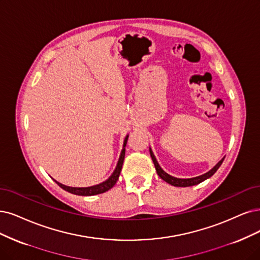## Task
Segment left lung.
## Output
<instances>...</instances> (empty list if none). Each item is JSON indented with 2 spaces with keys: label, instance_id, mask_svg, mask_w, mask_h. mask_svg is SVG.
I'll return each instance as SVG.
<instances>
[{
  "label": "left lung",
  "instance_id": "obj_1",
  "mask_svg": "<svg viewBox=\"0 0 260 260\" xmlns=\"http://www.w3.org/2000/svg\"><path fill=\"white\" fill-rule=\"evenodd\" d=\"M150 155H151V157H152L153 162H154V166H155L156 172H157V175L159 176V178L164 180L165 182H167V183H169V184H171V185H174V186H178V187H187V186L197 185V184L201 183V182H204L205 180L211 178V177H212V176L215 174L216 170L219 168V166L222 165V162H223V160H224V158H225V157H223L222 159H220V160L217 162V164H216L212 169L209 170L208 172H206V174H204V175L198 176V177H194V178L181 179V178L172 177V176H170L169 174H167V172H166L165 170L161 169V167H160L159 164H158V161L156 160L155 155L153 154V151H152L151 148H150Z\"/></svg>",
  "mask_w": 260,
  "mask_h": 260
}]
</instances>
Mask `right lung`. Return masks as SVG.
I'll return each mask as SVG.
<instances>
[{
    "mask_svg": "<svg viewBox=\"0 0 260 260\" xmlns=\"http://www.w3.org/2000/svg\"><path fill=\"white\" fill-rule=\"evenodd\" d=\"M127 139H128V135H126V137L124 138V142H123V149L121 151V154L119 157V160L117 162V166H115V169L113 170V172L111 174V176L102 183L96 184L93 186H88V187H72V186H67L64 185L60 182H57L53 179V181L55 183L59 185L60 187H62L64 190L69 191L71 194L74 195H79V196H94V195H99V194H103L105 191L109 190L110 188H112L114 186V184L117 183V181L120 177L121 174V169H122V165H123V160H124V156H125V147H126L127 143Z\"/></svg>",
    "mask_w": 260,
    "mask_h": 260,
    "instance_id": "add662e5",
    "label": "right lung"
}]
</instances>
